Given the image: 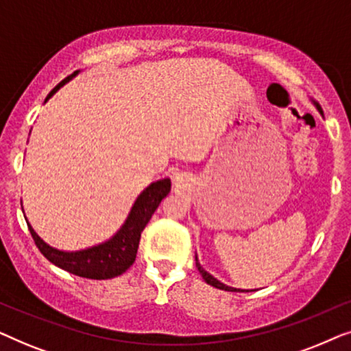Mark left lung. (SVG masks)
<instances>
[{"label": "left lung", "instance_id": "8db88e82", "mask_svg": "<svg viewBox=\"0 0 351 351\" xmlns=\"http://www.w3.org/2000/svg\"><path fill=\"white\" fill-rule=\"evenodd\" d=\"M311 102H313V105L316 107V110H318V112L323 114V110H321V107H319V104L318 102H315V100H311ZM195 261H196V268H198V271L201 273V276H203V280L208 282V285H210V286H214V287H217V289H222V291H232V292H249V291H244V289H237V287H230V286H227V285H223V282H220L219 280H215V278L210 275V273H208L204 270L203 267L199 265V262H198V257L195 256Z\"/></svg>", "mask_w": 351, "mask_h": 351}]
</instances>
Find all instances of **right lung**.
Masks as SVG:
<instances>
[{
    "mask_svg": "<svg viewBox=\"0 0 351 351\" xmlns=\"http://www.w3.org/2000/svg\"><path fill=\"white\" fill-rule=\"evenodd\" d=\"M80 71H75L73 75L56 86L47 95L45 102H47L57 90H59L65 83H69L71 78H75ZM171 191V179H161L153 182L137 196L136 203L131 208L126 222L123 227L113 234L108 241L100 243L97 246L81 249V251H60L49 246L38 237L32 225L27 222L28 230H30L35 244L40 249L51 263H54L62 270L73 273L76 276L89 278V280H110V278L123 275L129 267L136 261L138 241L141 234L147 223L150 222L152 215L158 209V206L162 199L169 195Z\"/></svg>",
    "mask_w": 351,
    "mask_h": 351,
    "instance_id": "add662e5",
    "label": "right lung"
}]
</instances>
